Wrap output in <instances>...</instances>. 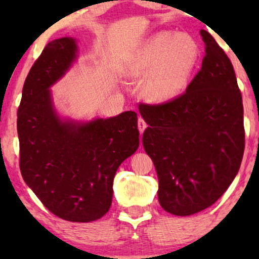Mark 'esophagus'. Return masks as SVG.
Returning a JSON list of instances; mask_svg holds the SVG:
<instances>
[{
  "label": "esophagus",
  "mask_w": 259,
  "mask_h": 259,
  "mask_svg": "<svg viewBox=\"0 0 259 259\" xmlns=\"http://www.w3.org/2000/svg\"><path fill=\"white\" fill-rule=\"evenodd\" d=\"M146 127H147V123H146V121H145L143 118L138 119V128H139L140 134L144 133V131L146 130Z\"/></svg>",
  "instance_id": "34e87169"
}]
</instances>
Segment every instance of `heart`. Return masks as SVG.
Segmentation results:
<instances>
[{"instance_id": "b5f03b06", "label": "heart", "mask_w": 259, "mask_h": 259, "mask_svg": "<svg viewBox=\"0 0 259 259\" xmlns=\"http://www.w3.org/2000/svg\"><path fill=\"white\" fill-rule=\"evenodd\" d=\"M199 59V47L187 34L160 31L137 49L126 72L134 79L146 76L143 93L155 102L171 101L185 91Z\"/></svg>"}]
</instances>
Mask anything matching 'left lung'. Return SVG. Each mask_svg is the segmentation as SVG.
I'll use <instances>...</instances> for the list:
<instances>
[{
    "label": "left lung",
    "instance_id": "1",
    "mask_svg": "<svg viewBox=\"0 0 259 259\" xmlns=\"http://www.w3.org/2000/svg\"><path fill=\"white\" fill-rule=\"evenodd\" d=\"M186 92L161 105L141 104L143 145L158 175L165 211L191 215L214 204L239 171L245 146L242 94L233 66L212 35Z\"/></svg>",
    "mask_w": 259,
    "mask_h": 259
}]
</instances>
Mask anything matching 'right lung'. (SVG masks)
<instances>
[{
  "label": "right lung",
  "mask_w": 259,
  "mask_h": 259,
  "mask_svg": "<svg viewBox=\"0 0 259 259\" xmlns=\"http://www.w3.org/2000/svg\"><path fill=\"white\" fill-rule=\"evenodd\" d=\"M77 58L75 38L49 42L24 81L19 111L20 169L23 180L52 213L88 223L111 207L113 179L139 147L136 112L108 119L60 118L51 88Z\"/></svg>",
  "instance_id": "add662e5"
}]
</instances>
